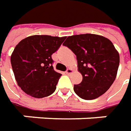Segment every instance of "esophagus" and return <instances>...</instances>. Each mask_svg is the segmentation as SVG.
<instances>
[{
  "label": "esophagus",
  "instance_id": "obj_1",
  "mask_svg": "<svg viewBox=\"0 0 131 131\" xmlns=\"http://www.w3.org/2000/svg\"><path fill=\"white\" fill-rule=\"evenodd\" d=\"M72 71H73V70H72V69H71V68H68V69L66 70V74H70V73H72Z\"/></svg>",
  "mask_w": 131,
  "mask_h": 131
}]
</instances>
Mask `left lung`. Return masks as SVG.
<instances>
[{
	"mask_svg": "<svg viewBox=\"0 0 131 131\" xmlns=\"http://www.w3.org/2000/svg\"><path fill=\"white\" fill-rule=\"evenodd\" d=\"M63 46L77 56L82 81L74 84L76 94L84 100L98 98L108 90L116 79L119 55L108 38L95 34L68 36Z\"/></svg>",
	"mask_w": 131,
	"mask_h": 131,
	"instance_id": "obj_1",
	"label": "left lung"
}]
</instances>
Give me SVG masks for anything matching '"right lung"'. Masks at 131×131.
Instances as JSON below:
<instances>
[{
    "label": "right lung",
    "mask_w": 131,
    "mask_h": 131,
    "mask_svg": "<svg viewBox=\"0 0 131 131\" xmlns=\"http://www.w3.org/2000/svg\"><path fill=\"white\" fill-rule=\"evenodd\" d=\"M66 38L35 35L24 38L14 48L11 56L13 72L26 94L41 98L55 91L62 74L54 70L52 54Z\"/></svg>",
    "instance_id": "right-lung-1"
}]
</instances>
